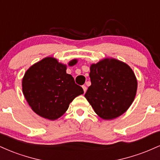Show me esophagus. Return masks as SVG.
<instances>
[{"mask_svg": "<svg viewBox=\"0 0 160 160\" xmlns=\"http://www.w3.org/2000/svg\"><path fill=\"white\" fill-rule=\"evenodd\" d=\"M82 89H83L84 92H86V89H87V88H86V86H82Z\"/></svg>", "mask_w": 160, "mask_h": 160, "instance_id": "34e87169", "label": "esophagus"}]
</instances>
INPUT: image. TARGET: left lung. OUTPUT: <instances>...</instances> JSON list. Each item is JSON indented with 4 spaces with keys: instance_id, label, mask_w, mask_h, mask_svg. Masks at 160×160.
<instances>
[{
    "instance_id": "8db88e82",
    "label": "left lung",
    "mask_w": 160,
    "mask_h": 160,
    "mask_svg": "<svg viewBox=\"0 0 160 160\" xmlns=\"http://www.w3.org/2000/svg\"><path fill=\"white\" fill-rule=\"evenodd\" d=\"M91 86L85 97L95 113L112 120L125 113L136 95L137 80L129 66L108 58L90 67Z\"/></svg>"
}]
</instances>
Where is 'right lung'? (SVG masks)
I'll list each match as a JSON object with an SVG mask.
<instances>
[{
    "label": "right lung",
    "instance_id": "add662e5",
    "mask_svg": "<svg viewBox=\"0 0 160 160\" xmlns=\"http://www.w3.org/2000/svg\"><path fill=\"white\" fill-rule=\"evenodd\" d=\"M76 63V59L72 60L69 65ZM22 91L33 111L52 120L63 115L70 103L83 93L74 78L66 73V66L51 57L28 70L22 80Z\"/></svg>",
    "mask_w": 160,
    "mask_h": 160
}]
</instances>
